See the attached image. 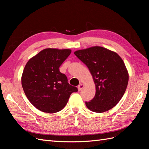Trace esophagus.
<instances>
[{"label":"esophagus","instance_id":"obj_1","mask_svg":"<svg viewBox=\"0 0 149 149\" xmlns=\"http://www.w3.org/2000/svg\"><path fill=\"white\" fill-rule=\"evenodd\" d=\"M84 87V85L83 84H79V86H78V91H81V90L83 89V88Z\"/></svg>","mask_w":149,"mask_h":149}]
</instances>
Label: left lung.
<instances>
[{"label": "left lung", "instance_id": "obj_1", "mask_svg": "<svg viewBox=\"0 0 149 149\" xmlns=\"http://www.w3.org/2000/svg\"><path fill=\"white\" fill-rule=\"evenodd\" d=\"M74 55L88 66L96 86L94 97L86 106L101 113L116 106L127 86L129 73L118 53L100 46L79 49Z\"/></svg>", "mask_w": 149, "mask_h": 149}]
</instances>
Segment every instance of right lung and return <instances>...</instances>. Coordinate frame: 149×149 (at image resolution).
<instances>
[{
  "label": "right lung",
  "mask_w": 149,
  "mask_h": 149,
  "mask_svg": "<svg viewBox=\"0 0 149 149\" xmlns=\"http://www.w3.org/2000/svg\"><path fill=\"white\" fill-rule=\"evenodd\" d=\"M70 49L48 48L26 63L22 74V86L26 97L37 109L47 113L62 110L76 87L68 83L59 68L68 57Z\"/></svg>",
  "instance_id": "right-lung-1"
}]
</instances>
